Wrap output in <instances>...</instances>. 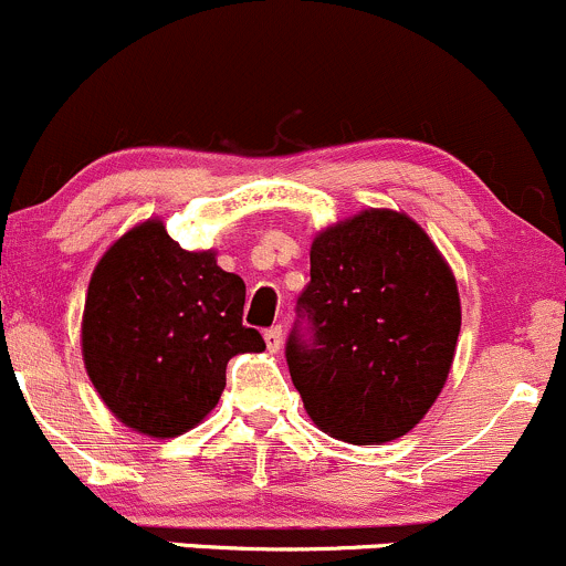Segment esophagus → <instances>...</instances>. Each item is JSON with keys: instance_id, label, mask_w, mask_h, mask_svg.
Returning a JSON list of instances; mask_svg holds the SVG:
<instances>
[{"instance_id": "esophagus-1", "label": "esophagus", "mask_w": 566, "mask_h": 566, "mask_svg": "<svg viewBox=\"0 0 566 566\" xmlns=\"http://www.w3.org/2000/svg\"><path fill=\"white\" fill-rule=\"evenodd\" d=\"M265 347H268V353H279V349H282V328H271V331H265Z\"/></svg>"}]
</instances>
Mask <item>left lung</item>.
<instances>
[{"label":"left lung","instance_id":"1","mask_svg":"<svg viewBox=\"0 0 566 566\" xmlns=\"http://www.w3.org/2000/svg\"><path fill=\"white\" fill-rule=\"evenodd\" d=\"M287 366L312 423L349 444L412 431L448 382L461 333L455 273L409 213L363 208L312 241Z\"/></svg>","mask_w":566,"mask_h":566}]
</instances>
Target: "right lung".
<instances>
[{"instance_id":"add662e5","label":"right lung","mask_w":566,"mask_h":566,"mask_svg":"<svg viewBox=\"0 0 566 566\" xmlns=\"http://www.w3.org/2000/svg\"><path fill=\"white\" fill-rule=\"evenodd\" d=\"M247 284L217 265V249L189 252L159 217L105 249L88 279L81 355L113 418L151 439L203 423L233 355L263 353L243 328Z\"/></svg>"}]
</instances>
